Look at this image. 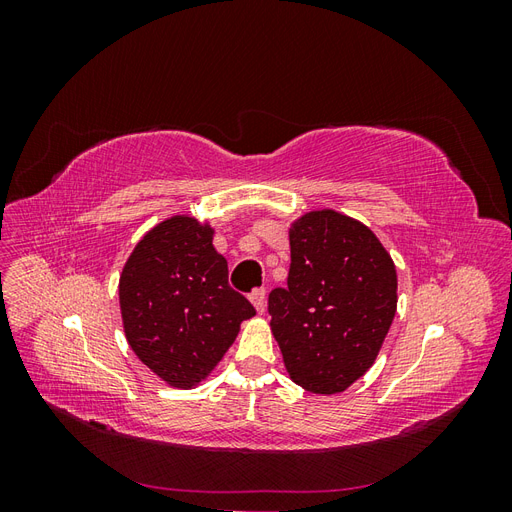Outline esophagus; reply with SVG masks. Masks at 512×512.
<instances>
[{
  "label": "esophagus",
  "mask_w": 512,
  "mask_h": 512,
  "mask_svg": "<svg viewBox=\"0 0 512 512\" xmlns=\"http://www.w3.org/2000/svg\"><path fill=\"white\" fill-rule=\"evenodd\" d=\"M250 301L254 303L258 314H265V307H267V290H265V288H256V290L250 294Z\"/></svg>",
  "instance_id": "1"
}]
</instances>
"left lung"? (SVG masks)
<instances>
[{"mask_svg": "<svg viewBox=\"0 0 512 512\" xmlns=\"http://www.w3.org/2000/svg\"><path fill=\"white\" fill-rule=\"evenodd\" d=\"M288 237V286L269 294L273 337L292 382L342 393L374 365L393 324V258L365 224L333 209L301 215Z\"/></svg>", "mask_w": 512, "mask_h": 512, "instance_id": "obj_1", "label": "left lung"}]
</instances>
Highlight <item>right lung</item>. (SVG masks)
Returning <instances> with one entry per match:
<instances>
[{"label": "right lung", "instance_id": "add662e5", "mask_svg": "<svg viewBox=\"0 0 512 512\" xmlns=\"http://www.w3.org/2000/svg\"><path fill=\"white\" fill-rule=\"evenodd\" d=\"M119 307L134 354L175 389L203 382L256 314L228 286L213 228L192 215H173L136 243L119 277Z\"/></svg>", "mask_w": 512, "mask_h": 512}]
</instances>
